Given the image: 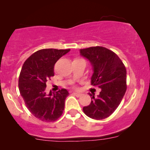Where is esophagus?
<instances>
[{"label":"esophagus","instance_id":"34e87169","mask_svg":"<svg viewBox=\"0 0 150 150\" xmlns=\"http://www.w3.org/2000/svg\"><path fill=\"white\" fill-rule=\"evenodd\" d=\"M73 95H74L76 96V97H80V96H81L82 93H76V92H73L72 93Z\"/></svg>","mask_w":150,"mask_h":150}]
</instances>
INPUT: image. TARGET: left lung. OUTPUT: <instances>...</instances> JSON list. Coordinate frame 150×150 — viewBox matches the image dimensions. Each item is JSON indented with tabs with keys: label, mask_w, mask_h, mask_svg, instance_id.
<instances>
[{
	"label": "left lung",
	"mask_w": 150,
	"mask_h": 150,
	"mask_svg": "<svg viewBox=\"0 0 150 150\" xmlns=\"http://www.w3.org/2000/svg\"><path fill=\"white\" fill-rule=\"evenodd\" d=\"M80 54L93 68L91 85L101 89L99 95L89 93L91 102L84 106L86 115L93 120H103L117 109L126 91V69L115 53L102 46L80 50Z\"/></svg>",
	"instance_id": "8db88e82"
}]
</instances>
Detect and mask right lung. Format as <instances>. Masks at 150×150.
I'll use <instances>...</instances> for the list:
<instances>
[{"label": "right lung", "instance_id": "1", "mask_svg": "<svg viewBox=\"0 0 150 150\" xmlns=\"http://www.w3.org/2000/svg\"><path fill=\"white\" fill-rule=\"evenodd\" d=\"M67 50L49 48L37 51L26 59L20 71L18 87L26 107L43 122H54L64 110L65 100L69 95L62 89L52 93H46V82L54 76L57 61L69 52Z\"/></svg>", "mask_w": 150, "mask_h": 150}]
</instances>
